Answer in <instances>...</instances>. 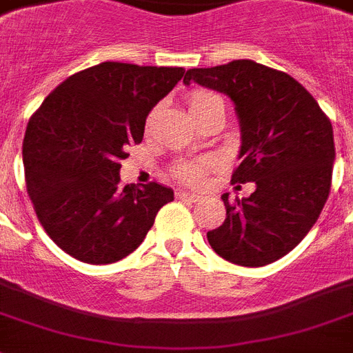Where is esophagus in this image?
Here are the masks:
<instances>
[{
	"label": "esophagus",
	"mask_w": 353,
	"mask_h": 353,
	"mask_svg": "<svg viewBox=\"0 0 353 353\" xmlns=\"http://www.w3.org/2000/svg\"><path fill=\"white\" fill-rule=\"evenodd\" d=\"M179 198H185V200H191V202H198L200 200V194L193 193V191H185V189H180L179 193H176Z\"/></svg>",
	"instance_id": "34e87169"
}]
</instances>
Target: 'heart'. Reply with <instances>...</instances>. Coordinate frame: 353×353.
<instances>
[{"instance_id":"obj_1","label":"heart","mask_w":353,"mask_h":353,"mask_svg":"<svg viewBox=\"0 0 353 353\" xmlns=\"http://www.w3.org/2000/svg\"><path fill=\"white\" fill-rule=\"evenodd\" d=\"M216 97V95H212V93H208V92H196L193 93V97H191V101H189V110H193V108L200 106V104H203L205 101H209V99ZM176 176L182 180H188V182H198V180L202 179V168L196 164H180L179 168H176Z\"/></svg>"}]
</instances>
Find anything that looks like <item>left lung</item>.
I'll list each match as a JSON object with an SVG mask.
<instances>
[{"instance_id": "8db88e82", "label": "left lung", "mask_w": 353, "mask_h": 353, "mask_svg": "<svg viewBox=\"0 0 353 353\" xmlns=\"http://www.w3.org/2000/svg\"><path fill=\"white\" fill-rule=\"evenodd\" d=\"M200 84L231 99L240 124V165L232 182H254V193L222 194L227 216L208 232L223 260L263 267L288 254L308 234L330 193L334 131L316 99L290 75L232 61L191 68L183 84Z\"/></svg>"}]
</instances>
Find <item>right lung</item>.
Returning <instances> with one entry per match:
<instances>
[{
    "mask_svg": "<svg viewBox=\"0 0 353 353\" xmlns=\"http://www.w3.org/2000/svg\"><path fill=\"white\" fill-rule=\"evenodd\" d=\"M183 68L101 63L45 99L23 141L26 191L46 234L84 263H113L144 241L174 198L162 183L122 185L121 160Z\"/></svg>",
    "mask_w": 353,
    "mask_h": 353,
    "instance_id": "1",
    "label": "right lung"
}]
</instances>
